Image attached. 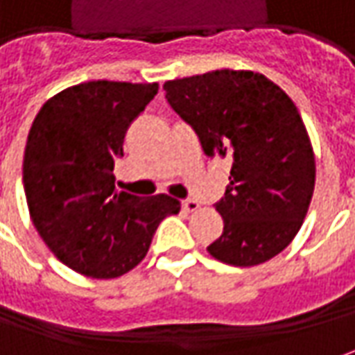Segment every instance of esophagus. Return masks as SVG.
I'll return each mask as SVG.
<instances>
[{
  "mask_svg": "<svg viewBox=\"0 0 355 355\" xmlns=\"http://www.w3.org/2000/svg\"><path fill=\"white\" fill-rule=\"evenodd\" d=\"M200 208V204H198L196 200H182V209L188 211V214H192V211H196Z\"/></svg>",
  "mask_w": 355,
  "mask_h": 355,
  "instance_id": "obj_1",
  "label": "esophagus"
}]
</instances>
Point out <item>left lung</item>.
Wrapping results in <instances>:
<instances>
[{"mask_svg":"<svg viewBox=\"0 0 355 355\" xmlns=\"http://www.w3.org/2000/svg\"><path fill=\"white\" fill-rule=\"evenodd\" d=\"M163 89L204 153L233 159L225 196L216 204L223 233L208 252L241 268L274 259L297 235L315 190V153L297 107L250 69H216Z\"/></svg>","mask_w":355,"mask_h":355,"instance_id":"left-lung-1","label":"left lung"}]
</instances>
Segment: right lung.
I'll return each instance as SVG.
<instances>
[{
  "label": "right lung",
  "mask_w": 355,
  "mask_h": 355,
  "mask_svg": "<svg viewBox=\"0 0 355 355\" xmlns=\"http://www.w3.org/2000/svg\"><path fill=\"white\" fill-rule=\"evenodd\" d=\"M157 91V83H79L48 98L31 126L28 214L54 257L83 276L110 279L136 268L159 223L180 211L167 194L139 198L114 187L128 128Z\"/></svg>",
  "instance_id": "add662e5"
}]
</instances>
